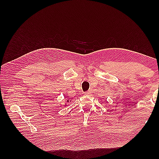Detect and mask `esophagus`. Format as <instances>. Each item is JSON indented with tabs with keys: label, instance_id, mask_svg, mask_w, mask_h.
<instances>
[{
	"label": "esophagus",
	"instance_id": "esophagus-1",
	"mask_svg": "<svg viewBox=\"0 0 159 159\" xmlns=\"http://www.w3.org/2000/svg\"><path fill=\"white\" fill-rule=\"evenodd\" d=\"M86 95H92V90H89V91H87V92H85V93Z\"/></svg>",
	"mask_w": 159,
	"mask_h": 159
}]
</instances>
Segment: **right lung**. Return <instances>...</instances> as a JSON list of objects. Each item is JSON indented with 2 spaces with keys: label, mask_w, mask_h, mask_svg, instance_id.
Returning <instances> with one entry per match:
<instances>
[{
  "label": "right lung",
  "mask_w": 159,
  "mask_h": 159,
  "mask_svg": "<svg viewBox=\"0 0 159 159\" xmlns=\"http://www.w3.org/2000/svg\"><path fill=\"white\" fill-rule=\"evenodd\" d=\"M70 101H71V100H70ZM67 102H69V100H67ZM66 104H67V103H66V104H65V106H66Z\"/></svg>",
  "instance_id": "right-lung-1"
}]
</instances>
